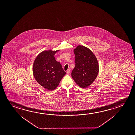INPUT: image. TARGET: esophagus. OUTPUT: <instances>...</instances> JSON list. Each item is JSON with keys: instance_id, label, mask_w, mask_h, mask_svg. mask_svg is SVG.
<instances>
[{"instance_id": "34e87169", "label": "esophagus", "mask_w": 135, "mask_h": 135, "mask_svg": "<svg viewBox=\"0 0 135 135\" xmlns=\"http://www.w3.org/2000/svg\"><path fill=\"white\" fill-rule=\"evenodd\" d=\"M70 71H71V69H68V70H67V74H69V73H70Z\"/></svg>"}]
</instances>
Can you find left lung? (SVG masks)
Masks as SVG:
<instances>
[{"mask_svg":"<svg viewBox=\"0 0 135 135\" xmlns=\"http://www.w3.org/2000/svg\"><path fill=\"white\" fill-rule=\"evenodd\" d=\"M75 65L71 77L78 86L86 88L95 81L99 72L97 59L89 49L78 46L74 49Z\"/></svg>","mask_w":135,"mask_h":135,"instance_id":"left-lung-1","label":"left lung"}]
</instances>
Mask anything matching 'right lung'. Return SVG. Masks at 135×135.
I'll return each instance as SVG.
<instances>
[{
	"label": "right lung",
	"instance_id": "add662e5",
	"mask_svg": "<svg viewBox=\"0 0 135 135\" xmlns=\"http://www.w3.org/2000/svg\"><path fill=\"white\" fill-rule=\"evenodd\" d=\"M59 51H43L36 58L33 64V73L35 80L49 90L56 89L66 74L62 65L55 60V54Z\"/></svg>",
	"mask_w": 135,
	"mask_h": 135
}]
</instances>
